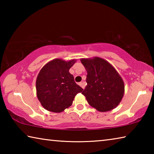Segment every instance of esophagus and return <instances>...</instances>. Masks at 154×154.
<instances>
[{"label":"esophagus","instance_id":"obj_1","mask_svg":"<svg viewBox=\"0 0 154 154\" xmlns=\"http://www.w3.org/2000/svg\"><path fill=\"white\" fill-rule=\"evenodd\" d=\"M79 84L80 86L83 88V89H84V88H85V85H84V83H83V82H80V83H79Z\"/></svg>","mask_w":154,"mask_h":154}]
</instances>
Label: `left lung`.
Segmentation results:
<instances>
[{
  "instance_id": "8db88e82",
  "label": "left lung",
  "mask_w": 154,
  "mask_h": 154,
  "mask_svg": "<svg viewBox=\"0 0 154 154\" xmlns=\"http://www.w3.org/2000/svg\"><path fill=\"white\" fill-rule=\"evenodd\" d=\"M87 71V85L82 94L89 105L99 111H111L118 106L124 93V83L113 66L98 57L82 59Z\"/></svg>"
}]
</instances>
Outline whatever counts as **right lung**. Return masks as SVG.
<instances>
[{
	"label": "right lung",
	"instance_id": "1",
	"mask_svg": "<svg viewBox=\"0 0 154 154\" xmlns=\"http://www.w3.org/2000/svg\"><path fill=\"white\" fill-rule=\"evenodd\" d=\"M75 60L55 59L44 66L36 82V96L48 111L60 113L72 104L75 96L83 88L75 83L69 69Z\"/></svg>",
	"mask_w": 154,
	"mask_h": 154
}]
</instances>
